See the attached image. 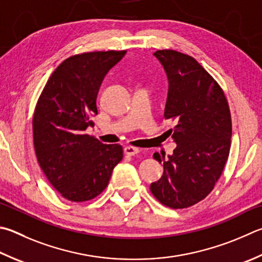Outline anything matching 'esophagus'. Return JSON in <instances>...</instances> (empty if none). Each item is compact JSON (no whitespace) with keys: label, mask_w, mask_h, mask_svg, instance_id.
Listing matches in <instances>:
<instances>
[{"label":"esophagus","mask_w":262,"mask_h":262,"mask_svg":"<svg viewBox=\"0 0 262 262\" xmlns=\"http://www.w3.org/2000/svg\"><path fill=\"white\" fill-rule=\"evenodd\" d=\"M123 152H125V155H127V156H135L139 154L140 150L134 146H126L125 149H123Z\"/></svg>","instance_id":"obj_1"}]
</instances>
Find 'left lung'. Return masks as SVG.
Here are the masks:
<instances>
[{
  "label": "left lung",
  "instance_id": "left-lung-1",
  "mask_svg": "<svg viewBox=\"0 0 262 262\" xmlns=\"http://www.w3.org/2000/svg\"><path fill=\"white\" fill-rule=\"evenodd\" d=\"M168 79L166 119L177 143L173 155L155 152L164 173L151 183L154 196L165 206L185 208L210 193L229 156L231 117L225 93L210 73L188 55L175 50L155 54Z\"/></svg>",
  "mask_w": 262,
  "mask_h": 262
}]
</instances>
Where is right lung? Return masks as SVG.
Listing matches in <instances>:
<instances>
[{"label": "right lung", "mask_w": 262, "mask_h": 262, "mask_svg": "<svg viewBox=\"0 0 262 262\" xmlns=\"http://www.w3.org/2000/svg\"><path fill=\"white\" fill-rule=\"evenodd\" d=\"M126 51L84 52L65 59L49 78L33 117L37 161L52 187L71 202H87L107 187L122 146L84 134L97 115L99 87Z\"/></svg>", "instance_id": "add662e5"}]
</instances>
